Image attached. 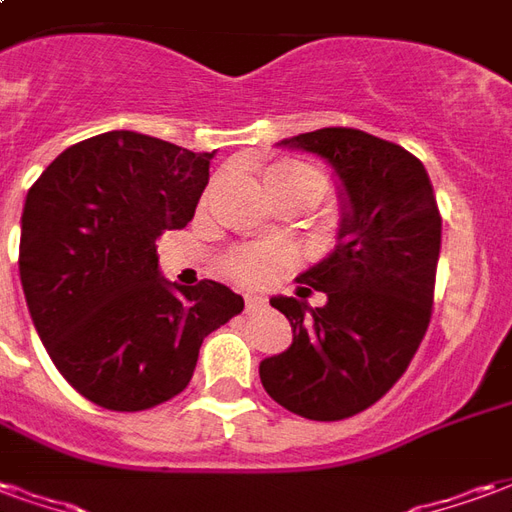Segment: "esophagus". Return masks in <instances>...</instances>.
<instances>
[{
    "instance_id": "34e87169",
    "label": "esophagus",
    "mask_w": 512,
    "mask_h": 512,
    "mask_svg": "<svg viewBox=\"0 0 512 512\" xmlns=\"http://www.w3.org/2000/svg\"><path fill=\"white\" fill-rule=\"evenodd\" d=\"M266 307V299L263 296H246V312H257Z\"/></svg>"
}]
</instances>
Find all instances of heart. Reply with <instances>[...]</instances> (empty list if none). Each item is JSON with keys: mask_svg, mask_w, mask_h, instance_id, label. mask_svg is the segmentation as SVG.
Listing matches in <instances>:
<instances>
[{"mask_svg": "<svg viewBox=\"0 0 512 512\" xmlns=\"http://www.w3.org/2000/svg\"><path fill=\"white\" fill-rule=\"evenodd\" d=\"M263 180H266L268 191H296V194L310 197L315 205L329 191V183L321 172L310 164H301V161L271 164ZM285 266H288V255L282 249H271V246H244V249H235L233 255L224 260L227 277L244 288H263L266 282L277 277L279 268Z\"/></svg>", "mask_w": 512, "mask_h": 512, "instance_id": "heart-1", "label": "heart"}]
</instances>
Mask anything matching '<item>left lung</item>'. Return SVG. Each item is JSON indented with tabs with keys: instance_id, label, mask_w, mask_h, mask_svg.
Masks as SVG:
<instances>
[{
	"instance_id": "obj_1",
	"label": "left lung",
	"mask_w": 512,
	"mask_h": 512,
	"mask_svg": "<svg viewBox=\"0 0 512 512\" xmlns=\"http://www.w3.org/2000/svg\"><path fill=\"white\" fill-rule=\"evenodd\" d=\"M282 147L321 156L340 180L337 246L274 296L293 326L288 351L260 362L279 406L318 422L354 417L395 386L428 332L441 216L422 161L356 128H321ZM312 289L327 293L310 308Z\"/></svg>"
}]
</instances>
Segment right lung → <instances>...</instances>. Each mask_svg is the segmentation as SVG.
Segmentation results:
<instances>
[{
  "label": "right lung",
  "mask_w": 512,
  "mask_h": 512,
  "mask_svg": "<svg viewBox=\"0 0 512 512\" xmlns=\"http://www.w3.org/2000/svg\"><path fill=\"white\" fill-rule=\"evenodd\" d=\"M213 153L136 131L62 150L29 189L18 274L62 378L109 411H145L189 386L202 340L244 310L233 290L158 271L156 238L191 222Z\"/></svg>",
  "instance_id": "obj_1"
}]
</instances>
